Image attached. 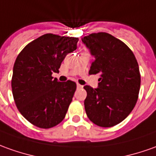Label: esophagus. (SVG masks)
I'll use <instances>...</instances> for the list:
<instances>
[{
    "instance_id": "obj_1",
    "label": "esophagus",
    "mask_w": 156,
    "mask_h": 156,
    "mask_svg": "<svg viewBox=\"0 0 156 156\" xmlns=\"http://www.w3.org/2000/svg\"><path fill=\"white\" fill-rule=\"evenodd\" d=\"M83 87V86H81L80 84H77V88H82Z\"/></svg>"
}]
</instances>
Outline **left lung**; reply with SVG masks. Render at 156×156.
<instances>
[{
  "label": "left lung",
  "mask_w": 156,
  "mask_h": 156,
  "mask_svg": "<svg viewBox=\"0 0 156 156\" xmlns=\"http://www.w3.org/2000/svg\"><path fill=\"white\" fill-rule=\"evenodd\" d=\"M95 57L89 74H98V87L85 86V110L89 120L111 127L125 120L136 105L141 84L139 67L133 52L121 40L105 32L82 38Z\"/></svg>",
  "instance_id": "obj_1"
}]
</instances>
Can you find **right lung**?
<instances>
[{
    "mask_svg": "<svg viewBox=\"0 0 156 156\" xmlns=\"http://www.w3.org/2000/svg\"><path fill=\"white\" fill-rule=\"evenodd\" d=\"M77 37L45 34L28 44L15 60L12 91L23 116L37 127L48 129L65 117L76 83L53 79L68 53L76 49Z\"/></svg>",
    "mask_w": 156,
    "mask_h": 156,
    "instance_id": "add662e5",
    "label": "right lung"
}]
</instances>
